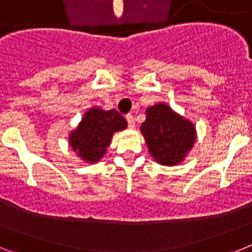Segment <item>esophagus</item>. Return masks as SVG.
Instances as JSON below:
<instances>
[{"label":"esophagus","mask_w":252,"mask_h":252,"mask_svg":"<svg viewBox=\"0 0 252 252\" xmlns=\"http://www.w3.org/2000/svg\"><path fill=\"white\" fill-rule=\"evenodd\" d=\"M126 120H127V124H128V127L132 128L135 126V120H133V116L131 113L126 115Z\"/></svg>","instance_id":"34e87169"}]
</instances>
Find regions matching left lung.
I'll list each match as a JSON object with an SVG mask.
<instances>
[{"label": "left lung", "instance_id": "obj_1", "mask_svg": "<svg viewBox=\"0 0 252 252\" xmlns=\"http://www.w3.org/2000/svg\"><path fill=\"white\" fill-rule=\"evenodd\" d=\"M140 128L150 155L161 165H178L183 161L197 136L194 125L165 103L149 107Z\"/></svg>", "mask_w": 252, "mask_h": 252}]
</instances>
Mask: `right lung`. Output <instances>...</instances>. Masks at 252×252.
<instances>
[{
  "instance_id": "obj_1",
  "label": "right lung",
  "mask_w": 252,
  "mask_h": 252,
  "mask_svg": "<svg viewBox=\"0 0 252 252\" xmlns=\"http://www.w3.org/2000/svg\"><path fill=\"white\" fill-rule=\"evenodd\" d=\"M127 127V121L116 110L93 107L84 113L78 127L69 133V145L86 162H97L106 154L112 135Z\"/></svg>"
}]
</instances>
